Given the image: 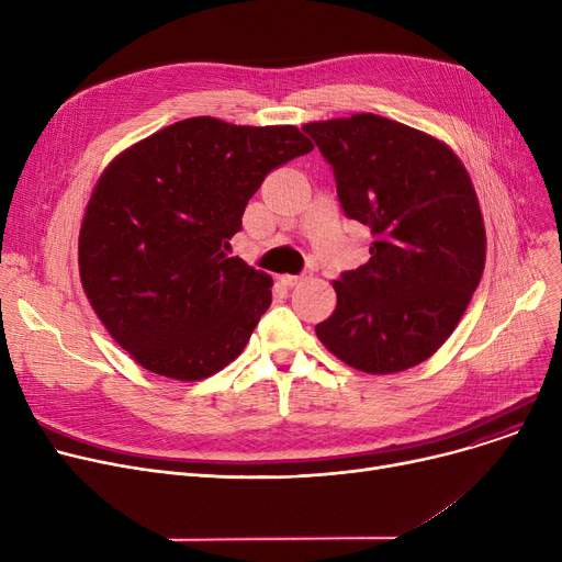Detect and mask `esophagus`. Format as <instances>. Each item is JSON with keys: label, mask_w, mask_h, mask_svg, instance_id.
Instances as JSON below:
<instances>
[{"label": "esophagus", "mask_w": 562, "mask_h": 562, "mask_svg": "<svg viewBox=\"0 0 562 562\" xmlns=\"http://www.w3.org/2000/svg\"><path fill=\"white\" fill-rule=\"evenodd\" d=\"M280 282L284 286H296V284L303 282V276H280Z\"/></svg>", "instance_id": "esophagus-1"}]
</instances>
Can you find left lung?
<instances>
[{
    "label": "left lung",
    "instance_id": "8db88e82",
    "mask_svg": "<svg viewBox=\"0 0 562 562\" xmlns=\"http://www.w3.org/2000/svg\"><path fill=\"white\" fill-rule=\"evenodd\" d=\"M335 170L348 218L369 225V261L333 282L335 312L314 328L364 373L428 360L460 323L485 269L471 177L439 138L375 113L303 125Z\"/></svg>",
    "mask_w": 562,
    "mask_h": 562
}]
</instances>
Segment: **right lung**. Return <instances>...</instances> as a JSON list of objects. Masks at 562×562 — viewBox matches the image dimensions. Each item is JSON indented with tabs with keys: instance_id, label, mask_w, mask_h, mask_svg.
Returning <instances> with one entry per match:
<instances>
[{
	"instance_id": "1",
	"label": "right lung",
	"mask_w": 562,
	"mask_h": 562,
	"mask_svg": "<svg viewBox=\"0 0 562 562\" xmlns=\"http://www.w3.org/2000/svg\"><path fill=\"white\" fill-rule=\"evenodd\" d=\"M314 150L293 125L187 117L117 155L79 229V276L109 335L147 371L210 378L246 348L273 278L227 257L273 168Z\"/></svg>"
}]
</instances>
